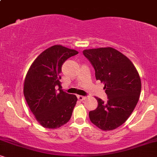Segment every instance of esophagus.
Returning <instances> with one entry per match:
<instances>
[{
  "label": "esophagus",
  "mask_w": 157,
  "mask_h": 157,
  "mask_svg": "<svg viewBox=\"0 0 157 157\" xmlns=\"http://www.w3.org/2000/svg\"><path fill=\"white\" fill-rule=\"evenodd\" d=\"M77 98H78V99L80 100V101H84L86 99V96H81V95L77 96Z\"/></svg>",
  "instance_id": "esophagus-1"
}]
</instances>
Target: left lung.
<instances>
[{"label": "left lung", "instance_id": "1", "mask_svg": "<svg viewBox=\"0 0 157 157\" xmlns=\"http://www.w3.org/2000/svg\"><path fill=\"white\" fill-rule=\"evenodd\" d=\"M83 53L94 68L96 80L104 83L108 96L106 102L95 97L98 106L90 111L89 119L101 130L115 129L128 119L138 103L139 73L126 56L111 47L86 49Z\"/></svg>", "mask_w": 157, "mask_h": 157}]
</instances>
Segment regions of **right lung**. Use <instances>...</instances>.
Returning a JSON list of instances; mask_svg holds the SVG:
<instances>
[{
    "label": "right lung",
    "instance_id": "right-lung-1",
    "mask_svg": "<svg viewBox=\"0 0 157 157\" xmlns=\"http://www.w3.org/2000/svg\"><path fill=\"white\" fill-rule=\"evenodd\" d=\"M78 53L55 45L40 53L28 71L23 94L37 121L45 128L61 127L71 117L77 97L61 89L60 74L64 62Z\"/></svg>",
    "mask_w": 157,
    "mask_h": 157
}]
</instances>
